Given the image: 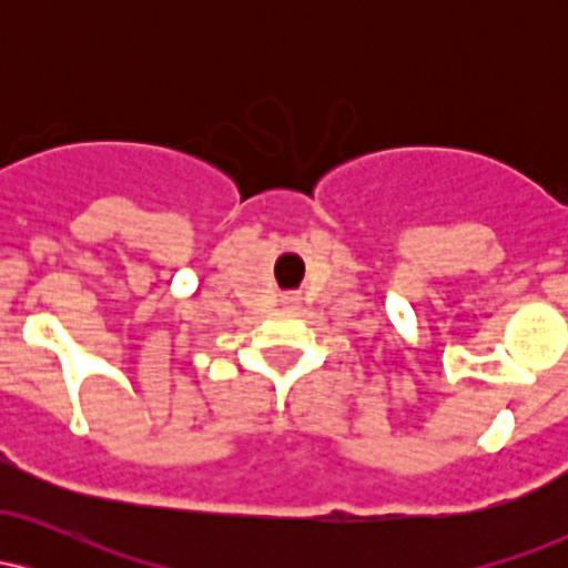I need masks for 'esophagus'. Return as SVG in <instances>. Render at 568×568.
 Wrapping results in <instances>:
<instances>
[{
    "mask_svg": "<svg viewBox=\"0 0 568 568\" xmlns=\"http://www.w3.org/2000/svg\"><path fill=\"white\" fill-rule=\"evenodd\" d=\"M296 304H298V296H293V293H285L283 306H288V310H291V306H296Z\"/></svg>",
    "mask_w": 568,
    "mask_h": 568,
    "instance_id": "1",
    "label": "esophagus"
}]
</instances>
